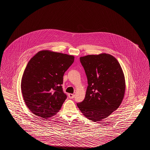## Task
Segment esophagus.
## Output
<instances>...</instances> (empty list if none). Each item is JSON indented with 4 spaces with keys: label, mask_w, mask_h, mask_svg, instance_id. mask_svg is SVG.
<instances>
[{
    "label": "esophagus",
    "mask_w": 150,
    "mask_h": 150,
    "mask_svg": "<svg viewBox=\"0 0 150 150\" xmlns=\"http://www.w3.org/2000/svg\"><path fill=\"white\" fill-rule=\"evenodd\" d=\"M68 96H69V98H70V99H72V98H74V96H75V95L74 94H68Z\"/></svg>",
    "instance_id": "esophagus-1"
}]
</instances>
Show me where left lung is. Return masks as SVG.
I'll list each match as a JSON object with an SVG mask.
<instances>
[{"label":"left lung","mask_w":150,"mask_h":150,"mask_svg":"<svg viewBox=\"0 0 150 150\" xmlns=\"http://www.w3.org/2000/svg\"><path fill=\"white\" fill-rule=\"evenodd\" d=\"M88 80L84 100L77 106L86 117L96 122L107 117L121 104L125 83L120 64L103 53L80 58Z\"/></svg>","instance_id":"8db88e82"}]
</instances>
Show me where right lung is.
Returning a JSON list of instances; mask_svg holds the SVG:
<instances>
[{
    "instance_id": "right-lung-1",
    "label": "right lung",
    "mask_w": 150,
    "mask_h": 150,
    "mask_svg": "<svg viewBox=\"0 0 150 150\" xmlns=\"http://www.w3.org/2000/svg\"><path fill=\"white\" fill-rule=\"evenodd\" d=\"M74 61L66 54L42 50L31 58L22 78V93L30 110L47 119L56 114L66 94L63 91L64 72Z\"/></svg>"
}]
</instances>
